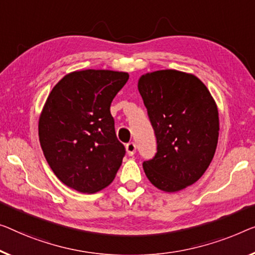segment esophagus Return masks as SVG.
Segmentation results:
<instances>
[{"label":"esophagus","instance_id":"34e87169","mask_svg":"<svg viewBox=\"0 0 255 255\" xmlns=\"http://www.w3.org/2000/svg\"><path fill=\"white\" fill-rule=\"evenodd\" d=\"M126 150L128 155H134L136 152V144L134 142H129L126 145Z\"/></svg>","mask_w":255,"mask_h":255}]
</instances>
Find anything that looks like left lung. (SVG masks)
Returning a JSON list of instances; mask_svg holds the SVG:
<instances>
[{"label":"left lung","mask_w":255,"mask_h":255,"mask_svg":"<svg viewBox=\"0 0 255 255\" xmlns=\"http://www.w3.org/2000/svg\"><path fill=\"white\" fill-rule=\"evenodd\" d=\"M138 91L147 110L157 153L143 162L155 188L176 192L203 176L219 139L218 106L193 74L161 70L142 75Z\"/></svg>","instance_id":"1"}]
</instances>
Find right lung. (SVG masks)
Instances as JSON below:
<instances>
[{
	"label": "right lung",
	"instance_id": "add662e5",
	"mask_svg": "<svg viewBox=\"0 0 255 255\" xmlns=\"http://www.w3.org/2000/svg\"><path fill=\"white\" fill-rule=\"evenodd\" d=\"M126 72L75 71L52 88L39 119L43 154L67 187L94 193L115 180L126 150L117 138L110 106Z\"/></svg>",
	"mask_w": 255,
	"mask_h": 255
}]
</instances>
